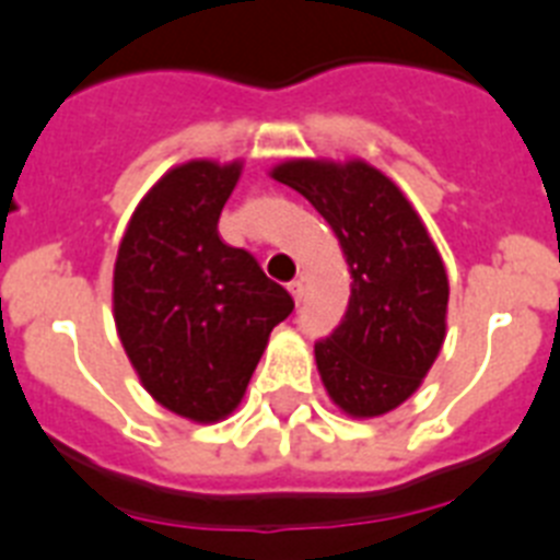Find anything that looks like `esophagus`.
Instances as JSON below:
<instances>
[{
    "label": "esophagus",
    "mask_w": 560,
    "mask_h": 560,
    "mask_svg": "<svg viewBox=\"0 0 560 560\" xmlns=\"http://www.w3.org/2000/svg\"><path fill=\"white\" fill-rule=\"evenodd\" d=\"M287 290H290V295H293L295 304H301V299H304V284H301V281H290V287H287Z\"/></svg>",
    "instance_id": "esophagus-1"
}]
</instances>
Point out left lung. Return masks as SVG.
I'll return each instance as SVG.
<instances>
[{
  "label": "left lung",
  "instance_id": "8db88e82",
  "mask_svg": "<svg viewBox=\"0 0 560 560\" xmlns=\"http://www.w3.org/2000/svg\"><path fill=\"white\" fill-rule=\"evenodd\" d=\"M270 177L313 202L352 273L347 315L315 343L320 383L354 420L388 415L420 388L445 340L440 250L406 194L366 160H284Z\"/></svg>",
  "mask_w": 560,
  "mask_h": 560
}]
</instances>
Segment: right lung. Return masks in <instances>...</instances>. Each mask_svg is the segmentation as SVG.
<instances>
[{
    "instance_id": "1",
    "label": "right lung",
    "mask_w": 560,
    "mask_h": 560,
    "mask_svg": "<svg viewBox=\"0 0 560 560\" xmlns=\"http://www.w3.org/2000/svg\"><path fill=\"white\" fill-rule=\"evenodd\" d=\"M242 160H188L149 188L112 276V310L126 358L154 400L194 422L240 406L276 324L293 313L284 287L217 222Z\"/></svg>"
}]
</instances>
